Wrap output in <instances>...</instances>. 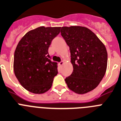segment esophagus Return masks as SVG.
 Listing matches in <instances>:
<instances>
[{
  "instance_id": "1",
  "label": "esophagus",
  "mask_w": 121,
  "mask_h": 121,
  "mask_svg": "<svg viewBox=\"0 0 121 121\" xmlns=\"http://www.w3.org/2000/svg\"><path fill=\"white\" fill-rule=\"evenodd\" d=\"M63 64H64V61H61L60 62V63H59V65H60V66H62V65H63Z\"/></svg>"
}]
</instances>
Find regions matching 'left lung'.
Segmentation results:
<instances>
[{"label": "left lung", "mask_w": 121, "mask_h": 121, "mask_svg": "<svg viewBox=\"0 0 121 121\" xmlns=\"http://www.w3.org/2000/svg\"><path fill=\"white\" fill-rule=\"evenodd\" d=\"M61 35L71 52L73 72L65 78L68 88L82 94L95 89L104 77L108 55L104 44L88 28L63 27Z\"/></svg>", "instance_id": "left-lung-1"}]
</instances>
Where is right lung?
<instances>
[{
	"instance_id": "add662e5",
	"label": "right lung",
	"mask_w": 121,
	"mask_h": 121,
	"mask_svg": "<svg viewBox=\"0 0 121 121\" xmlns=\"http://www.w3.org/2000/svg\"><path fill=\"white\" fill-rule=\"evenodd\" d=\"M60 29L38 27L27 32L19 42L14 55V72L27 91L43 94L52 86L58 64L51 61L48 49Z\"/></svg>"
}]
</instances>
